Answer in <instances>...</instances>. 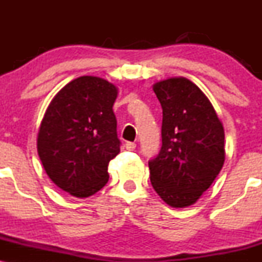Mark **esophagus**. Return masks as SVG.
Returning a JSON list of instances; mask_svg holds the SVG:
<instances>
[{"label": "esophagus", "mask_w": 262, "mask_h": 262, "mask_svg": "<svg viewBox=\"0 0 262 262\" xmlns=\"http://www.w3.org/2000/svg\"><path fill=\"white\" fill-rule=\"evenodd\" d=\"M124 148L127 150H134L135 148H137V144L132 143V141H127V143L124 144Z\"/></svg>", "instance_id": "esophagus-1"}]
</instances>
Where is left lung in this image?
<instances>
[{"instance_id": "left-lung-1", "label": "left lung", "mask_w": 262, "mask_h": 262, "mask_svg": "<svg viewBox=\"0 0 262 262\" xmlns=\"http://www.w3.org/2000/svg\"><path fill=\"white\" fill-rule=\"evenodd\" d=\"M152 90L162 108V145L149 161L150 181L164 202L183 208L197 202L223 167L224 128L192 81L171 77Z\"/></svg>"}]
</instances>
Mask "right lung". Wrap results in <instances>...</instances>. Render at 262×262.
I'll use <instances>...</instances> for the list:
<instances>
[{"mask_svg":"<svg viewBox=\"0 0 262 262\" xmlns=\"http://www.w3.org/2000/svg\"><path fill=\"white\" fill-rule=\"evenodd\" d=\"M118 90L96 76H81L56 93L38 132L37 149L49 179L79 198L106 185L108 164L121 151L113 112Z\"/></svg>","mask_w":262,"mask_h":262,"instance_id":"1","label":"right lung"}]
</instances>
